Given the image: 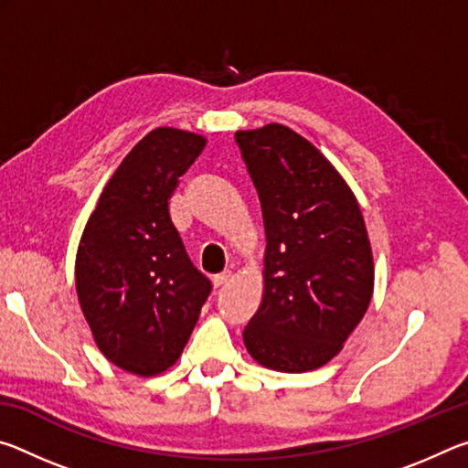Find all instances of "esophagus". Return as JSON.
<instances>
[{"instance_id": "1", "label": "esophagus", "mask_w": 468, "mask_h": 468, "mask_svg": "<svg viewBox=\"0 0 468 468\" xmlns=\"http://www.w3.org/2000/svg\"><path fill=\"white\" fill-rule=\"evenodd\" d=\"M233 279V274L231 272H220V274H215L212 276V284H215V287L218 289V287H225V284Z\"/></svg>"}]
</instances>
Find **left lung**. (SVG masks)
<instances>
[{
    "instance_id": "1",
    "label": "left lung",
    "mask_w": 468,
    "mask_h": 468,
    "mask_svg": "<svg viewBox=\"0 0 468 468\" xmlns=\"http://www.w3.org/2000/svg\"><path fill=\"white\" fill-rule=\"evenodd\" d=\"M266 229L264 295L243 330L260 366L312 371L338 355L374 292L357 197L312 142L287 125L237 132Z\"/></svg>"
}]
</instances>
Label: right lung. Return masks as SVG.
I'll return each instance as SVG.
<instances>
[{"label": "right lung", "instance_id": "add662e5", "mask_svg": "<svg viewBox=\"0 0 468 468\" xmlns=\"http://www.w3.org/2000/svg\"><path fill=\"white\" fill-rule=\"evenodd\" d=\"M206 138L146 133L102 189L76 256V291L97 346L117 367L156 376L179 359L212 284L169 215L179 177Z\"/></svg>", "mask_w": 468, "mask_h": 468}]
</instances>
